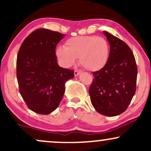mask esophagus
I'll return each instance as SVG.
<instances>
[{
    "label": "esophagus",
    "mask_w": 151,
    "mask_h": 151,
    "mask_svg": "<svg viewBox=\"0 0 151 151\" xmlns=\"http://www.w3.org/2000/svg\"><path fill=\"white\" fill-rule=\"evenodd\" d=\"M81 72V71H80V70H76L75 71H74V76H78L79 75V74H80Z\"/></svg>",
    "instance_id": "obj_1"
}]
</instances>
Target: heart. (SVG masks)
Wrapping results in <instances>:
<instances>
[{"mask_svg": "<svg viewBox=\"0 0 151 151\" xmlns=\"http://www.w3.org/2000/svg\"><path fill=\"white\" fill-rule=\"evenodd\" d=\"M110 47L103 37L76 36L67 40L65 47H59L55 55L62 67H70L79 58V64L87 70L96 72L105 67L109 60Z\"/></svg>", "mask_w": 151, "mask_h": 151, "instance_id": "1", "label": "heart"}]
</instances>
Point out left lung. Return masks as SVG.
Returning a JSON list of instances; mask_svg holds the SVG:
<instances>
[{"instance_id": "8db88e82", "label": "left lung", "mask_w": 151, "mask_h": 151, "mask_svg": "<svg viewBox=\"0 0 151 151\" xmlns=\"http://www.w3.org/2000/svg\"><path fill=\"white\" fill-rule=\"evenodd\" d=\"M103 32L110 45L109 60L104 68L93 72L89 93L98 113L114 116L125 111L134 96L138 68L129 45L106 31Z\"/></svg>"}]
</instances>
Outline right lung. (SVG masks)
Segmentation results:
<instances>
[{
    "label": "right lung",
    "mask_w": 151,
    "mask_h": 151,
    "mask_svg": "<svg viewBox=\"0 0 151 151\" xmlns=\"http://www.w3.org/2000/svg\"><path fill=\"white\" fill-rule=\"evenodd\" d=\"M64 35L37 29L25 38L19 49L16 74L19 91L27 107L47 115L58 107L65 93V82L74 71L58 65L57 45Z\"/></svg>",
    "instance_id": "right-lung-1"
}]
</instances>
